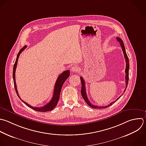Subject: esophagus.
Masks as SVG:
<instances>
[{
    "label": "esophagus",
    "instance_id": "esophagus-1",
    "mask_svg": "<svg viewBox=\"0 0 146 146\" xmlns=\"http://www.w3.org/2000/svg\"><path fill=\"white\" fill-rule=\"evenodd\" d=\"M79 67L75 66H73L72 67V68H71V71L73 72H78L79 71Z\"/></svg>",
    "mask_w": 146,
    "mask_h": 146
}]
</instances>
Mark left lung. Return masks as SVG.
<instances>
[{"instance_id": "1", "label": "left lung", "mask_w": 146, "mask_h": 146, "mask_svg": "<svg viewBox=\"0 0 146 146\" xmlns=\"http://www.w3.org/2000/svg\"><path fill=\"white\" fill-rule=\"evenodd\" d=\"M116 40L120 43V44L121 46V47L122 48V51H123V52L124 54V58H125V63H126V67H125V84H126V86H125V89L124 90V92H125L126 88H127V85H128V75H129V60H128V56L126 54V52H125V47H124V43L123 42V40L119 37H117L116 38ZM80 80H81V83H82V88H81V94H82V96L83 98V99L84 100V101L86 102V103L90 106V107L94 108H107V107H108L109 106H111L112 104H113L116 101H117L120 97L119 96L116 100L111 102L110 104L106 106H95V105H93L88 100V99L87 98V94H86V87H85V82L83 79V78L81 76L80 78Z\"/></svg>"}]
</instances>
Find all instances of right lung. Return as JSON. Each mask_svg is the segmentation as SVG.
<instances>
[{
	"label": "right lung",
	"instance_id": "obj_1",
	"mask_svg": "<svg viewBox=\"0 0 146 146\" xmlns=\"http://www.w3.org/2000/svg\"><path fill=\"white\" fill-rule=\"evenodd\" d=\"M27 47V46H25L19 52V53L17 55V59L16 61L15 62L14 66V68H13V79H14V87L15 88V91L17 92V95L18 96V97L19 98V99L26 105L27 106L29 107H30V108L39 111V112H46V111H51L57 105L58 102L59 100V98H60V91L62 88V86L64 84V82L66 80V79L70 76V71L69 70H67L64 71L63 73H62L60 75H59L58 78H57V80L56 81L55 86H54V94H53V96L51 100V101L48 103L47 104H46L45 106L41 107H33L31 106H30V104H29L28 103H27L26 102H25V101H23V100H22L21 99V97L19 96V94H18V92L17 90V84H16V82H15V71H16V68L17 66V63H18V60L19 59V56L20 55V54L22 53V52L23 51H24V50Z\"/></svg>",
	"mask_w": 146,
	"mask_h": 146
}]
</instances>
